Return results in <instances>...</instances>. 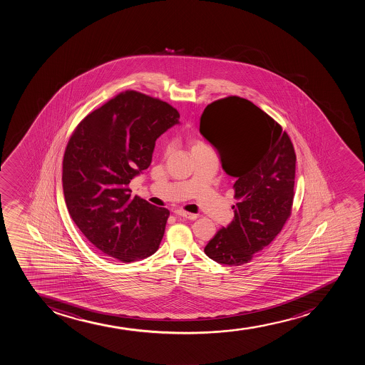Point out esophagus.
I'll use <instances>...</instances> for the list:
<instances>
[{"mask_svg": "<svg viewBox=\"0 0 365 365\" xmlns=\"http://www.w3.org/2000/svg\"><path fill=\"white\" fill-rule=\"evenodd\" d=\"M177 216L183 217V218H187V220H195L197 218V215H194V213H189V212L185 211H175Z\"/></svg>", "mask_w": 365, "mask_h": 365, "instance_id": "34e87169", "label": "esophagus"}]
</instances>
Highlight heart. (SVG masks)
Returning <instances> with one entry per match:
<instances>
[{
	"mask_svg": "<svg viewBox=\"0 0 365 365\" xmlns=\"http://www.w3.org/2000/svg\"><path fill=\"white\" fill-rule=\"evenodd\" d=\"M204 143H201V142H192V149L197 148V147H204Z\"/></svg>",
	"mask_w": 365,
	"mask_h": 365,
	"instance_id": "heart-1",
	"label": "heart"
}]
</instances>
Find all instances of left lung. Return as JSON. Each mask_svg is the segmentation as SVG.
Wrapping results in <instances>:
<instances>
[{"mask_svg":"<svg viewBox=\"0 0 365 365\" xmlns=\"http://www.w3.org/2000/svg\"><path fill=\"white\" fill-rule=\"evenodd\" d=\"M200 133L235 177L234 220L205 247L222 265L250 263L277 236L294 197V147L282 128L255 103L239 96L212 102L200 118Z\"/></svg>","mask_w":365,"mask_h":365,"instance_id":"8db88e82","label":"left lung"}]
</instances>
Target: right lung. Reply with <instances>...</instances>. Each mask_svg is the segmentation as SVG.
I'll return each instance as SVG.
<instances>
[{"mask_svg":"<svg viewBox=\"0 0 365 365\" xmlns=\"http://www.w3.org/2000/svg\"><path fill=\"white\" fill-rule=\"evenodd\" d=\"M180 124L169 103L125 91L88 114L67 143L63 189L67 210L83 235L120 262L154 255L168 208L157 207L128 188L152 163L157 138Z\"/></svg>","mask_w":365,"mask_h":365,"instance_id":"1","label":"right lung"}]
</instances>
